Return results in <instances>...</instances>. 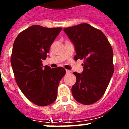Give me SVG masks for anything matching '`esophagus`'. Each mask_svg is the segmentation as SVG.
I'll use <instances>...</instances> for the list:
<instances>
[{"instance_id": "1", "label": "esophagus", "mask_w": 129, "mask_h": 129, "mask_svg": "<svg viewBox=\"0 0 129 129\" xmlns=\"http://www.w3.org/2000/svg\"><path fill=\"white\" fill-rule=\"evenodd\" d=\"M66 73H67V74H70V73L71 72V71H69V70H66Z\"/></svg>"}]
</instances>
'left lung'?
I'll return each mask as SVG.
<instances>
[{"mask_svg":"<svg viewBox=\"0 0 129 129\" xmlns=\"http://www.w3.org/2000/svg\"><path fill=\"white\" fill-rule=\"evenodd\" d=\"M63 30L75 45L74 59L84 60L83 72L74 73L73 97L82 104H94L104 95L114 73L111 45L102 31L86 23Z\"/></svg>","mask_w":129,"mask_h":129,"instance_id":"left-lung-1","label":"left lung"}]
</instances>
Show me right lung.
<instances>
[{
  "label": "right lung",
  "mask_w": 129,
  "mask_h": 129,
  "mask_svg": "<svg viewBox=\"0 0 129 129\" xmlns=\"http://www.w3.org/2000/svg\"><path fill=\"white\" fill-rule=\"evenodd\" d=\"M62 30L34 25L22 31L13 45L10 62L18 86L32 103L39 106L52 104L66 70L61 67L43 68L42 60Z\"/></svg>",
  "instance_id": "1"
}]
</instances>
